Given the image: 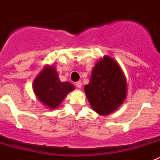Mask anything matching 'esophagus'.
Returning <instances> with one entry per match:
<instances>
[{
	"instance_id": "1",
	"label": "esophagus",
	"mask_w": 160,
	"mask_h": 160,
	"mask_svg": "<svg viewBox=\"0 0 160 160\" xmlns=\"http://www.w3.org/2000/svg\"><path fill=\"white\" fill-rule=\"evenodd\" d=\"M75 85H76V87H77L78 88H81L82 86V83L81 81H78V82H76Z\"/></svg>"
}]
</instances>
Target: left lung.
Instances as JSON below:
<instances>
[{"instance_id":"obj_1","label":"left lung","mask_w":160,"mask_h":160,"mask_svg":"<svg viewBox=\"0 0 160 160\" xmlns=\"http://www.w3.org/2000/svg\"><path fill=\"white\" fill-rule=\"evenodd\" d=\"M85 94L93 111L100 115L115 111L125 101L128 84L117 61L105 55L95 64Z\"/></svg>"}]
</instances>
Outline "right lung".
Listing matches in <instances>:
<instances>
[{"label": "right lung", "instance_id": "right-lung-1", "mask_svg": "<svg viewBox=\"0 0 160 160\" xmlns=\"http://www.w3.org/2000/svg\"><path fill=\"white\" fill-rule=\"evenodd\" d=\"M74 89L75 87L69 82L60 81L53 65H46L32 82V90L38 101L52 110L59 107L67 94Z\"/></svg>", "mask_w": 160, "mask_h": 160}]
</instances>
